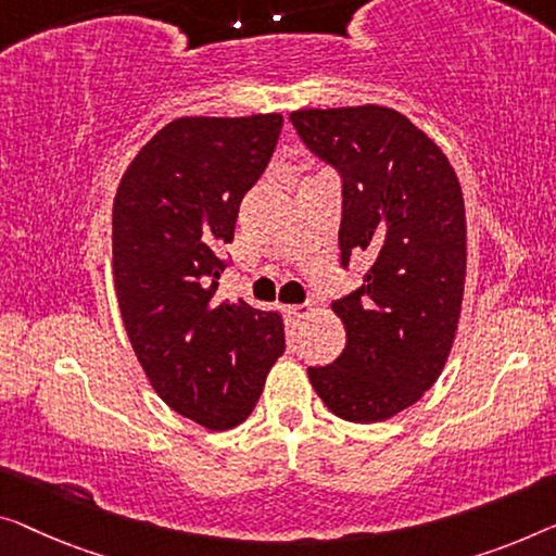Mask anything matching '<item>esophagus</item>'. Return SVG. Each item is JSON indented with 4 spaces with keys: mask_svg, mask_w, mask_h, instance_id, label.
Instances as JSON below:
<instances>
[{
    "mask_svg": "<svg viewBox=\"0 0 556 556\" xmlns=\"http://www.w3.org/2000/svg\"><path fill=\"white\" fill-rule=\"evenodd\" d=\"M289 314H292L294 321H304L312 314V306L309 304H294V306H289Z\"/></svg>",
    "mask_w": 556,
    "mask_h": 556,
    "instance_id": "34e87169",
    "label": "esophagus"
}]
</instances>
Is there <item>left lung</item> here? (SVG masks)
Here are the masks:
<instances>
[{
  "instance_id": "8db88e82",
  "label": "left lung",
  "mask_w": 556,
  "mask_h": 556,
  "mask_svg": "<svg viewBox=\"0 0 556 556\" xmlns=\"http://www.w3.org/2000/svg\"><path fill=\"white\" fill-rule=\"evenodd\" d=\"M304 144L342 177V267L364 254V285L331 304L344 352L309 367L331 414L384 421L421 400L450 357L467 277L457 172L427 131L389 106L296 110Z\"/></svg>"
}]
</instances>
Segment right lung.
Returning <instances> with one entry per match:
<instances>
[{"instance_id":"add662e5","label":"right lung","mask_w":556,"mask_h":556,"mask_svg":"<svg viewBox=\"0 0 556 556\" xmlns=\"http://www.w3.org/2000/svg\"><path fill=\"white\" fill-rule=\"evenodd\" d=\"M281 114L179 117L122 174L112 275L124 329L162 402L210 432L250 417L285 352L277 312L219 302L242 197L262 177Z\"/></svg>"}]
</instances>
